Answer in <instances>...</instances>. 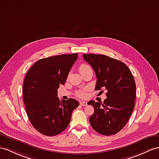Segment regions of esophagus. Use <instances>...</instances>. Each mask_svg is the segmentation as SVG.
<instances>
[{
    "label": "esophagus",
    "mask_w": 159,
    "mask_h": 159,
    "mask_svg": "<svg viewBox=\"0 0 159 159\" xmlns=\"http://www.w3.org/2000/svg\"><path fill=\"white\" fill-rule=\"evenodd\" d=\"M80 104L83 107H86L87 106V102H85V101H81Z\"/></svg>",
    "instance_id": "obj_1"
}]
</instances>
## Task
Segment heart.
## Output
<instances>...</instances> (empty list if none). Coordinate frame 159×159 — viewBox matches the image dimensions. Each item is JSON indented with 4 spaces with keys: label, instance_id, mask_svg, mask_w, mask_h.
<instances>
[{
    "label": "heart",
    "instance_id": "1",
    "mask_svg": "<svg viewBox=\"0 0 159 159\" xmlns=\"http://www.w3.org/2000/svg\"><path fill=\"white\" fill-rule=\"evenodd\" d=\"M92 69L90 65H88V64H86V63H84L82 65H81L79 67V71L82 73L84 71H86V70H87V69ZM77 96H79V97H80V98L85 97V96H86V90H82L78 91L77 92Z\"/></svg>",
    "mask_w": 159,
    "mask_h": 159
}]
</instances>
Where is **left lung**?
I'll list each match as a JSON object with an SVG mask.
<instances>
[{
	"label": "left lung",
	"instance_id": "left-lung-1",
	"mask_svg": "<svg viewBox=\"0 0 159 159\" xmlns=\"http://www.w3.org/2000/svg\"><path fill=\"white\" fill-rule=\"evenodd\" d=\"M83 57L95 71V90H107L103 104L88 102L94 108L90 125L100 134L115 135L125 127L134 110L136 88L132 73L124 63L106 55L84 54Z\"/></svg>",
	"mask_w": 159,
	"mask_h": 159
}]
</instances>
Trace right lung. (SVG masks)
<instances>
[{
  "label": "right lung",
  "mask_w": 159,
  "mask_h": 159,
  "mask_svg": "<svg viewBox=\"0 0 159 159\" xmlns=\"http://www.w3.org/2000/svg\"><path fill=\"white\" fill-rule=\"evenodd\" d=\"M78 54L49 57L36 62L25 77L23 98L30 123L47 136L61 133L69 125L77 100H60L57 89L66 81Z\"/></svg>",
  "instance_id": "right-lung-1"
}]
</instances>
